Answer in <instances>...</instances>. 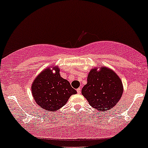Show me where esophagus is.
<instances>
[{
	"mask_svg": "<svg viewBox=\"0 0 148 148\" xmlns=\"http://www.w3.org/2000/svg\"><path fill=\"white\" fill-rule=\"evenodd\" d=\"M77 94H80V92H81V88H80V87L77 89Z\"/></svg>",
	"mask_w": 148,
	"mask_h": 148,
	"instance_id": "obj_1",
	"label": "esophagus"
}]
</instances>
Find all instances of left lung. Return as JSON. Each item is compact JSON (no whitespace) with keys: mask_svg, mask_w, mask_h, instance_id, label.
Masks as SVG:
<instances>
[{"mask_svg":"<svg viewBox=\"0 0 148 148\" xmlns=\"http://www.w3.org/2000/svg\"><path fill=\"white\" fill-rule=\"evenodd\" d=\"M123 92L120 77L110 68H92L87 77V83L82 89V95L90 106L99 112L109 110L119 102Z\"/></svg>","mask_w":148,"mask_h":148,"instance_id":"left-lung-1","label":"left lung"}]
</instances>
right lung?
I'll return each instance as SVG.
<instances>
[{"label":"right lung","mask_w":148,"mask_h":148,"mask_svg":"<svg viewBox=\"0 0 148 148\" xmlns=\"http://www.w3.org/2000/svg\"><path fill=\"white\" fill-rule=\"evenodd\" d=\"M59 71L58 67L47 68L39 74L32 85L34 99L45 112L58 111L66 104L71 95L77 93L70 82L61 77Z\"/></svg>","instance_id":"add662e5"}]
</instances>
